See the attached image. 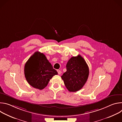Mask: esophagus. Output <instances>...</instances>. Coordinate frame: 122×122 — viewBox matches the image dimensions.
<instances>
[{
	"instance_id": "1",
	"label": "esophagus",
	"mask_w": 122,
	"mask_h": 122,
	"mask_svg": "<svg viewBox=\"0 0 122 122\" xmlns=\"http://www.w3.org/2000/svg\"><path fill=\"white\" fill-rule=\"evenodd\" d=\"M57 72H58V74H61L62 72H61V71H60V70H57Z\"/></svg>"
}]
</instances>
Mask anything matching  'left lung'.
<instances>
[{
  "label": "left lung",
  "mask_w": 122,
  "mask_h": 122,
  "mask_svg": "<svg viewBox=\"0 0 122 122\" xmlns=\"http://www.w3.org/2000/svg\"><path fill=\"white\" fill-rule=\"evenodd\" d=\"M66 71L61 76L69 92H75L81 89L87 80L89 71L85 60L80 55L73 56L66 65Z\"/></svg>",
  "instance_id": "left-lung-1"
}]
</instances>
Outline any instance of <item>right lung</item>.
Returning a JSON list of instances; mask_svg holds the SVG:
<instances>
[{"instance_id":"right-lung-1","label":"right lung","mask_w":122,"mask_h":122,"mask_svg":"<svg viewBox=\"0 0 122 122\" xmlns=\"http://www.w3.org/2000/svg\"><path fill=\"white\" fill-rule=\"evenodd\" d=\"M24 73L28 83L34 88L42 90L50 80L58 74L45 56L39 51L35 53L26 62Z\"/></svg>"}]
</instances>
